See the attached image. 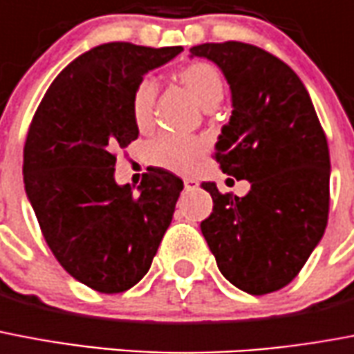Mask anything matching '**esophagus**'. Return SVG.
<instances>
[{
  "mask_svg": "<svg viewBox=\"0 0 354 354\" xmlns=\"http://www.w3.org/2000/svg\"><path fill=\"white\" fill-rule=\"evenodd\" d=\"M195 186H197V183H195L194 179H190V177H186V179H185V190H194Z\"/></svg>",
  "mask_w": 354,
  "mask_h": 354,
  "instance_id": "obj_1",
  "label": "esophagus"
}]
</instances>
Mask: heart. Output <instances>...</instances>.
Returning a JSON list of instances; mask_svg holds the SVG:
<instances>
[{"instance_id":"obj_1","label":"heart","mask_w":354,"mask_h":354,"mask_svg":"<svg viewBox=\"0 0 354 354\" xmlns=\"http://www.w3.org/2000/svg\"><path fill=\"white\" fill-rule=\"evenodd\" d=\"M175 78L190 93V97L197 102V106L203 107L205 111L214 109L225 97V78L221 71L208 62H192L177 71ZM155 97H157V87L151 80H142L133 93V122L140 131L151 128ZM201 149H203V144L199 140L162 133L148 144L146 155L153 166L177 171V174H186L195 168Z\"/></svg>"}]
</instances>
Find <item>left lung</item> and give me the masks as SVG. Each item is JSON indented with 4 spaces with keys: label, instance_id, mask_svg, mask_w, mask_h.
Masks as SVG:
<instances>
[{
    "label": "left lung",
    "instance_id": "left-lung-1",
    "mask_svg": "<svg viewBox=\"0 0 354 354\" xmlns=\"http://www.w3.org/2000/svg\"><path fill=\"white\" fill-rule=\"evenodd\" d=\"M223 71L232 117L216 144L223 174L247 179L245 197L203 183L214 210L201 223L217 267L248 294L289 285L320 243L329 216V146L304 82L256 45L190 49Z\"/></svg>",
    "mask_w": 354,
    "mask_h": 354
}]
</instances>
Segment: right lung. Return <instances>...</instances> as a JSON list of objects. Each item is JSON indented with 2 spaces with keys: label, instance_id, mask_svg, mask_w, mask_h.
<instances>
[{
  "label": "right lung",
  "instance_id": "obj_1",
  "mask_svg": "<svg viewBox=\"0 0 354 354\" xmlns=\"http://www.w3.org/2000/svg\"><path fill=\"white\" fill-rule=\"evenodd\" d=\"M183 47L111 41L71 62L45 93L24 148V183L62 267L104 294L131 289L151 267L183 180L149 168L138 194L115 183L117 149L138 137L133 93Z\"/></svg>",
  "mask_w": 354,
  "mask_h": 354
}]
</instances>
